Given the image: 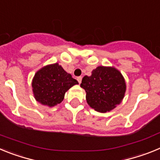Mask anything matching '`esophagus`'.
<instances>
[{
	"mask_svg": "<svg viewBox=\"0 0 160 160\" xmlns=\"http://www.w3.org/2000/svg\"><path fill=\"white\" fill-rule=\"evenodd\" d=\"M82 76H79V77L77 78V80H78V82L79 83H81V82H82Z\"/></svg>",
	"mask_w": 160,
	"mask_h": 160,
	"instance_id": "obj_1",
	"label": "esophagus"
}]
</instances>
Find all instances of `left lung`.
I'll return each mask as SVG.
<instances>
[{"instance_id": "left-lung-1", "label": "left lung", "mask_w": 160, "mask_h": 160, "mask_svg": "<svg viewBox=\"0 0 160 160\" xmlns=\"http://www.w3.org/2000/svg\"><path fill=\"white\" fill-rule=\"evenodd\" d=\"M81 87L87 92V102L95 111L105 113L119 104L124 97L126 82L114 67L98 66L91 76H85Z\"/></svg>"}]
</instances>
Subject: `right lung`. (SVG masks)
Here are the masks:
<instances>
[{"instance_id": "right-lung-1", "label": "right lung", "mask_w": 160, "mask_h": 160, "mask_svg": "<svg viewBox=\"0 0 160 160\" xmlns=\"http://www.w3.org/2000/svg\"><path fill=\"white\" fill-rule=\"evenodd\" d=\"M78 83L71 74L55 63L45 66L37 72L32 87L37 101L42 105L53 107L62 101L65 93Z\"/></svg>"}]
</instances>
